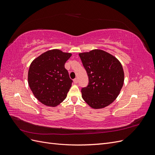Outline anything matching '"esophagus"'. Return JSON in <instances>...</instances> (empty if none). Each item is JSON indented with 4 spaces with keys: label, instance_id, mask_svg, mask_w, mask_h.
<instances>
[{
    "label": "esophagus",
    "instance_id": "obj_1",
    "mask_svg": "<svg viewBox=\"0 0 155 155\" xmlns=\"http://www.w3.org/2000/svg\"><path fill=\"white\" fill-rule=\"evenodd\" d=\"M78 78H75V79H74V83H78Z\"/></svg>",
    "mask_w": 155,
    "mask_h": 155
}]
</instances>
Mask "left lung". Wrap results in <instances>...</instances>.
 <instances>
[{
  "label": "left lung",
  "mask_w": 155,
  "mask_h": 155,
  "mask_svg": "<svg viewBox=\"0 0 155 155\" xmlns=\"http://www.w3.org/2000/svg\"><path fill=\"white\" fill-rule=\"evenodd\" d=\"M88 77V85L81 89L82 97L92 109H103L118 96L124 85V72L120 61L99 49L79 54Z\"/></svg>",
  "instance_id": "8db88e82"
}]
</instances>
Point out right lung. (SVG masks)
Here are the masks:
<instances>
[{
  "label": "right lung",
  "instance_id": "1",
  "mask_svg": "<svg viewBox=\"0 0 155 155\" xmlns=\"http://www.w3.org/2000/svg\"><path fill=\"white\" fill-rule=\"evenodd\" d=\"M71 53L54 49L44 52L31 62L28 74V85L42 104L56 107L67 97L72 86L64 64Z\"/></svg>",
  "mask_w": 155,
  "mask_h": 155
}]
</instances>
